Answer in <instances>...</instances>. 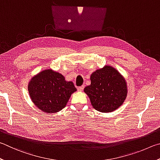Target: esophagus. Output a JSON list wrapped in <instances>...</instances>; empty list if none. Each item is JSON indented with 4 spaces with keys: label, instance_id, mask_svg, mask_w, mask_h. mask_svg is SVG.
<instances>
[{
    "label": "esophagus",
    "instance_id": "1",
    "mask_svg": "<svg viewBox=\"0 0 160 160\" xmlns=\"http://www.w3.org/2000/svg\"><path fill=\"white\" fill-rule=\"evenodd\" d=\"M83 88H84V86H79V87H78L77 90L78 91H82L83 90Z\"/></svg>",
    "mask_w": 160,
    "mask_h": 160
}]
</instances>
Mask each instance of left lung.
Instances as JSON below:
<instances>
[{"label":"left lung","mask_w":160,"mask_h":160,"mask_svg":"<svg viewBox=\"0 0 160 160\" xmlns=\"http://www.w3.org/2000/svg\"><path fill=\"white\" fill-rule=\"evenodd\" d=\"M91 82L84 92L96 110L110 112L123 104L127 95V83L117 70L105 66L91 74Z\"/></svg>","instance_id":"8db88e82"}]
</instances>
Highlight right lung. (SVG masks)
<instances>
[{
  "mask_svg": "<svg viewBox=\"0 0 160 160\" xmlns=\"http://www.w3.org/2000/svg\"><path fill=\"white\" fill-rule=\"evenodd\" d=\"M28 90L32 102L39 110L55 113L65 107L77 88L73 82H66L60 73L46 69L32 78Z\"/></svg>",
  "mask_w": 160,
  "mask_h": 160,
  "instance_id": "1",
  "label": "right lung"
}]
</instances>
